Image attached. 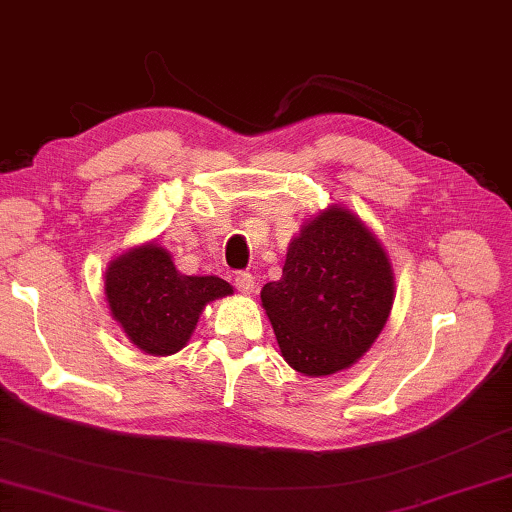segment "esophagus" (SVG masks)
Here are the masks:
<instances>
[{"instance_id": "obj_1", "label": "esophagus", "mask_w": 512, "mask_h": 512, "mask_svg": "<svg viewBox=\"0 0 512 512\" xmlns=\"http://www.w3.org/2000/svg\"><path fill=\"white\" fill-rule=\"evenodd\" d=\"M254 287H256V281H254L252 274L243 272V274L236 276V289L240 294H252Z\"/></svg>"}]
</instances>
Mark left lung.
Wrapping results in <instances>:
<instances>
[{"label": "left lung", "mask_w": 512, "mask_h": 512, "mask_svg": "<svg viewBox=\"0 0 512 512\" xmlns=\"http://www.w3.org/2000/svg\"><path fill=\"white\" fill-rule=\"evenodd\" d=\"M281 356L312 379L339 374L379 339L394 303L390 256L363 220L330 205L287 247L281 281L260 292Z\"/></svg>", "instance_id": "left-lung-1"}]
</instances>
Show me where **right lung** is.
Wrapping results in <instances>:
<instances>
[{
	"label": "right lung",
	"instance_id": "1",
	"mask_svg": "<svg viewBox=\"0 0 512 512\" xmlns=\"http://www.w3.org/2000/svg\"><path fill=\"white\" fill-rule=\"evenodd\" d=\"M234 294L218 276H187L158 240L115 256L104 272V296L124 336L151 356L180 352L209 303Z\"/></svg>",
	"mask_w": 512,
	"mask_h": 512
}]
</instances>
